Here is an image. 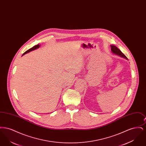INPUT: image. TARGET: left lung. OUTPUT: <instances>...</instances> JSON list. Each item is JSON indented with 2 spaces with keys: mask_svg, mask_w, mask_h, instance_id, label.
Masks as SVG:
<instances>
[{
  "mask_svg": "<svg viewBox=\"0 0 146 146\" xmlns=\"http://www.w3.org/2000/svg\"><path fill=\"white\" fill-rule=\"evenodd\" d=\"M111 52H112L113 54L119 56L121 57L124 58L126 60H128L127 58L125 56V55L119 49H118L117 46H115L114 45H111Z\"/></svg>",
  "mask_w": 146,
  "mask_h": 146,
  "instance_id": "obj_1",
  "label": "left lung"
}]
</instances>
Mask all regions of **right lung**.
Wrapping results in <instances>:
<instances>
[{
    "label": "right lung",
    "instance_id": "1",
    "mask_svg": "<svg viewBox=\"0 0 146 146\" xmlns=\"http://www.w3.org/2000/svg\"><path fill=\"white\" fill-rule=\"evenodd\" d=\"M40 45H39V44H38V45H35V46H34L33 47H32V48H31V49H29V50H28L27 51H26L25 53H23V55H22V56L24 55L25 54H27V53H28V52H29L30 51H33V50H35V49H38V48H39V47H40Z\"/></svg>",
    "mask_w": 146,
    "mask_h": 146
}]
</instances>
